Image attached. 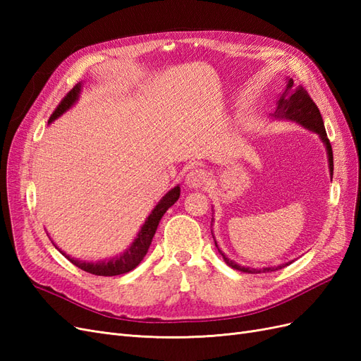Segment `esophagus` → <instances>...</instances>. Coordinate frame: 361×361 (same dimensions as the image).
I'll return each instance as SVG.
<instances>
[{"mask_svg": "<svg viewBox=\"0 0 361 361\" xmlns=\"http://www.w3.org/2000/svg\"><path fill=\"white\" fill-rule=\"evenodd\" d=\"M207 180V173L202 169H192L188 174H187V179H185V183H187V187L190 188H202L203 185Z\"/></svg>", "mask_w": 361, "mask_h": 361, "instance_id": "esophagus-1", "label": "esophagus"}]
</instances>
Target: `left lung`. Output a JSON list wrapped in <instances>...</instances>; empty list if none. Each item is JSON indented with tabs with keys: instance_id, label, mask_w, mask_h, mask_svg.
Returning a JSON list of instances; mask_svg holds the SVG:
<instances>
[{
	"instance_id": "left-lung-1",
	"label": "left lung",
	"mask_w": 361,
	"mask_h": 361,
	"mask_svg": "<svg viewBox=\"0 0 361 361\" xmlns=\"http://www.w3.org/2000/svg\"><path fill=\"white\" fill-rule=\"evenodd\" d=\"M293 81L289 80L288 85H286V92L283 93V96L279 99V105L276 110V117L280 118H289L293 120V122H298L300 125L309 128L310 130H314L316 134H319V137L322 138V141L326 146V154H329V166H330V174L333 178V149L330 145V140L326 137L325 133V126H324V120L322 116L319 113V108L316 106V104L313 102V99L310 97L309 92L304 89V87H297V89L292 90ZM216 245V243H215ZM220 253L224 259L226 264L228 267H232L233 269H238L241 272H248V274H260V272H272L281 269L285 265H279V267H271V268H262V269H256V268H245L235 264L233 260H231L228 257H226V255L220 250Z\"/></svg>"
}]
</instances>
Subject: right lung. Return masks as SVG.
I'll return each instance as SVG.
<instances>
[{
  "label": "right lung",
  "instance_id": "obj_1",
  "mask_svg": "<svg viewBox=\"0 0 361 361\" xmlns=\"http://www.w3.org/2000/svg\"><path fill=\"white\" fill-rule=\"evenodd\" d=\"M81 85L76 84L73 89L63 97L60 101V104L57 105L56 110L51 114L49 117V122L52 120H56L59 116H61L64 111L69 110V108L73 105V102L78 99V93H80ZM180 195V188L176 187L173 188L171 191H169L166 195H164L162 200L155 206V209L152 211V214L147 216L146 223L141 227V231L138 232V236L135 238V241L133 243L125 253L120 256V257H114L108 262H96V264H92V262H84V260H78V259H73L69 257L68 255H64L68 257V260H71L75 267L81 268L85 272H90V274L94 276H102V277H113V276H120V274H126V272L133 271L143 257L146 256L147 250L152 244V238H154L155 232H157V227L161 221L162 215L167 212V209L170 206H173L176 203V200L179 199Z\"/></svg>",
  "mask_w": 361,
  "mask_h": 361
}]
</instances>
